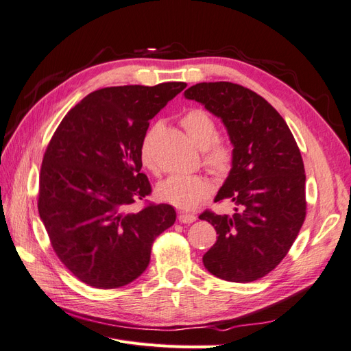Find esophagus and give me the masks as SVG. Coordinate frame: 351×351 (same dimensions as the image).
Instances as JSON below:
<instances>
[{"instance_id": "obj_1", "label": "esophagus", "mask_w": 351, "mask_h": 351, "mask_svg": "<svg viewBox=\"0 0 351 351\" xmlns=\"http://www.w3.org/2000/svg\"><path fill=\"white\" fill-rule=\"evenodd\" d=\"M178 221L182 224H190V222L196 221V217L193 214H187V212H178Z\"/></svg>"}]
</instances>
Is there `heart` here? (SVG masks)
Instances as JSON below:
<instances>
[{
	"label": "heart",
	"mask_w": 351,
	"mask_h": 351,
	"mask_svg": "<svg viewBox=\"0 0 351 351\" xmlns=\"http://www.w3.org/2000/svg\"><path fill=\"white\" fill-rule=\"evenodd\" d=\"M183 129L192 142L202 149L204 165L215 176H227L234 164V147L227 141L218 139V127L212 117L199 108L189 110L182 120ZM154 129L147 130L139 146V155L142 164L155 169L152 155ZM212 186L209 180L200 174H173L158 184V196L177 208L192 209L199 202L210 195Z\"/></svg>",
	"instance_id": "obj_1"
}]
</instances>
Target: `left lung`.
I'll return each mask as SVG.
<instances>
[{"instance_id": "1", "label": "left lung", "mask_w": 351, "mask_h": 351, "mask_svg": "<svg viewBox=\"0 0 351 351\" xmlns=\"http://www.w3.org/2000/svg\"><path fill=\"white\" fill-rule=\"evenodd\" d=\"M219 117L234 147V164L215 197L234 214L199 215L217 230L205 268L231 282L256 281L285 258L306 218L304 165L294 136L261 95L231 82L197 83L184 92Z\"/></svg>"}]
</instances>
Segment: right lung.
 <instances>
[{
  "instance_id": "add662e5",
  "label": "right lung",
  "mask_w": 351,
  "mask_h": 351,
  "mask_svg": "<svg viewBox=\"0 0 351 351\" xmlns=\"http://www.w3.org/2000/svg\"><path fill=\"white\" fill-rule=\"evenodd\" d=\"M186 86L98 89L52 134L38 210L58 259L82 282L107 290L134 281L149 265L155 239L176 222L171 205H133L152 192L139 155L149 120Z\"/></svg>"
}]
</instances>
